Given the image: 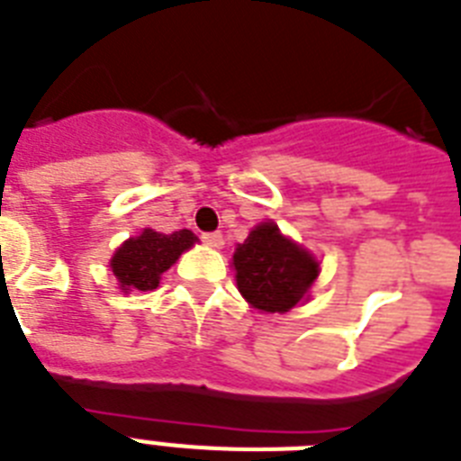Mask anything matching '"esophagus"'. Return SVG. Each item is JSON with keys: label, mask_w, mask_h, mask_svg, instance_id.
<instances>
[{"label": "esophagus", "mask_w": 461, "mask_h": 461, "mask_svg": "<svg viewBox=\"0 0 461 461\" xmlns=\"http://www.w3.org/2000/svg\"><path fill=\"white\" fill-rule=\"evenodd\" d=\"M201 241L206 243V246H211V249H222V234L220 231H206V234H201Z\"/></svg>", "instance_id": "obj_1"}]
</instances>
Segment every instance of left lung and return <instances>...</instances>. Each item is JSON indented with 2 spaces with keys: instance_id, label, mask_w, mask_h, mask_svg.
Here are the masks:
<instances>
[{
  "instance_id": "1",
  "label": "left lung",
  "mask_w": 461,
  "mask_h": 461,
  "mask_svg": "<svg viewBox=\"0 0 461 461\" xmlns=\"http://www.w3.org/2000/svg\"><path fill=\"white\" fill-rule=\"evenodd\" d=\"M241 295L262 312L284 314L295 307L319 276V262L285 239L274 222H262L234 253Z\"/></svg>"
}]
</instances>
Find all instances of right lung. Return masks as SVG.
<instances>
[{"mask_svg": "<svg viewBox=\"0 0 461 461\" xmlns=\"http://www.w3.org/2000/svg\"><path fill=\"white\" fill-rule=\"evenodd\" d=\"M196 241L189 230L158 234L154 230H145L140 237L129 239L114 253L110 267L119 278L122 290H154L158 285L161 274Z\"/></svg>", "mask_w": 461, "mask_h": 461, "instance_id": "obj_1", "label": "right lung"}]
</instances>
